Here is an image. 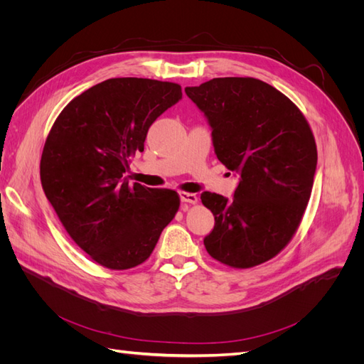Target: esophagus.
<instances>
[{"label": "esophagus", "mask_w": 364, "mask_h": 364, "mask_svg": "<svg viewBox=\"0 0 364 364\" xmlns=\"http://www.w3.org/2000/svg\"><path fill=\"white\" fill-rule=\"evenodd\" d=\"M179 197H181V202L183 203H196L197 202V196L193 194V193H179Z\"/></svg>", "instance_id": "1"}]
</instances>
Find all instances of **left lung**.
<instances>
[{"label":"left lung","instance_id":"1","mask_svg":"<svg viewBox=\"0 0 364 364\" xmlns=\"http://www.w3.org/2000/svg\"><path fill=\"white\" fill-rule=\"evenodd\" d=\"M185 92L208 119L218 161L240 174L232 199L200 196L215 220L205 247L226 266H258L301 223L317 165L313 132L290 98L252 77H218Z\"/></svg>","mask_w":364,"mask_h":364}]
</instances>
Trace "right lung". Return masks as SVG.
<instances>
[{
    "mask_svg": "<svg viewBox=\"0 0 364 364\" xmlns=\"http://www.w3.org/2000/svg\"><path fill=\"white\" fill-rule=\"evenodd\" d=\"M181 98L178 83L109 79L77 95L50 130L43 193L75 245L107 269L144 262L178 213V193L129 185L123 174L153 121Z\"/></svg>",
    "mask_w": 364,
    "mask_h": 364,
    "instance_id": "right-lung-1",
    "label": "right lung"
}]
</instances>
